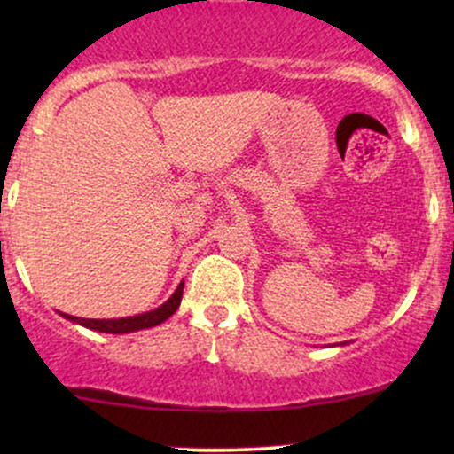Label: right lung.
<instances>
[{
  "mask_svg": "<svg viewBox=\"0 0 454 454\" xmlns=\"http://www.w3.org/2000/svg\"><path fill=\"white\" fill-rule=\"evenodd\" d=\"M181 296H184V281L176 286V290L170 294V299L166 303H161L155 309L145 311V314L138 316H128V317H114V320H90V317H76V316H67L61 314L66 320L76 322V325L91 328V331H100V333H113V335H123V333H134V331H143V328H151L158 326L164 320H168L170 316L179 309L181 305Z\"/></svg>",
  "mask_w": 454,
  "mask_h": 454,
  "instance_id": "1",
  "label": "right lung"
}]
</instances>
